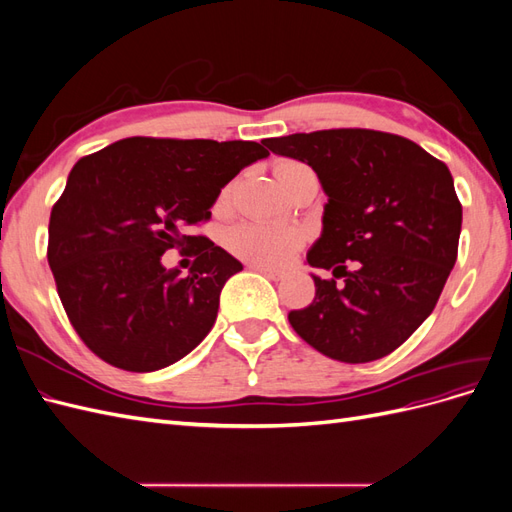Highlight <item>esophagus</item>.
Masks as SVG:
<instances>
[{
	"label": "esophagus",
	"instance_id": "esophagus-1",
	"mask_svg": "<svg viewBox=\"0 0 512 512\" xmlns=\"http://www.w3.org/2000/svg\"><path fill=\"white\" fill-rule=\"evenodd\" d=\"M254 271H258V273H262L265 277H269V280H273V282H277V280H282L284 277V273L282 271H273V269H267V267H258V265H250Z\"/></svg>",
	"mask_w": 512,
	"mask_h": 512
}]
</instances>
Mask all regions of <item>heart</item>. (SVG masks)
I'll use <instances>...</instances> for the list:
<instances>
[{"label": "heart", "mask_w": 512, "mask_h": 512, "mask_svg": "<svg viewBox=\"0 0 512 512\" xmlns=\"http://www.w3.org/2000/svg\"><path fill=\"white\" fill-rule=\"evenodd\" d=\"M301 168H305V164H299L294 160H280L275 164V177L282 183V188ZM226 198L228 192L222 194V200ZM224 243L232 254L245 262H250V265L277 269L284 267L286 262H290V258L301 250L303 235L299 228L288 224L243 222L232 226L226 232Z\"/></svg>", "instance_id": "1"}]
</instances>
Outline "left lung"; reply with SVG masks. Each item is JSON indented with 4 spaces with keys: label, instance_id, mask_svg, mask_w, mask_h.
Here are the masks:
<instances>
[{
    "label": "left lung",
    "instance_id": "obj_1",
    "mask_svg": "<svg viewBox=\"0 0 512 512\" xmlns=\"http://www.w3.org/2000/svg\"><path fill=\"white\" fill-rule=\"evenodd\" d=\"M262 143L312 166L329 196L307 262L335 280L312 275L316 297L288 314L292 329L342 363L391 354L433 312L455 267L461 203L451 170L408 138L378 130Z\"/></svg>",
    "mask_w": 512,
    "mask_h": 512
}]
</instances>
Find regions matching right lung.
Returning a JSON list of instances; mask_svg holds the SVG:
<instances>
[{"instance_id":"1","label":"right lung","mask_w":512,"mask_h":512,"mask_svg":"<svg viewBox=\"0 0 512 512\" xmlns=\"http://www.w3.org/2000/svg\"><path fill=\"white\" fill-rule=\"evenodd\" d=\"M267 156L254 141L132 136L74 164L51 211L46 258L91 352L119 369L156 371L203 342L243 265L188 228L207 222L224 185ZM170 246L193 247L185 278L161 265Z\"/></svg>"}]
</instances>
